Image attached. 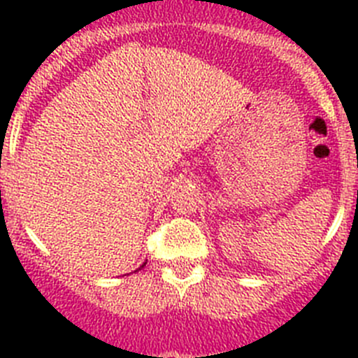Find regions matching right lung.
I'll list each match as a JSON object with an SVG mask.
<instances>
[{
	"mask_svg": "<svg viewBox=\"0 0 358 358\" xmlns=\"http://www.w3.org/2000/svg\"><path fill=\"white\" fill-rule=\"evenodd\" d=\"M145 265H147V262H145V264H143V265H141V267H140V268H138V271H141V268H143V267H145Z\"/></svg>",
	"mask_w": 358,
	"mask_h": 358,
	"instance_id": "add662e5",
	"label": "right lung"
}]
</instances>
